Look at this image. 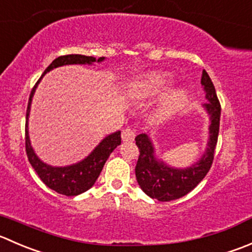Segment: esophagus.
Here are the masks:
<instances>
[{
	"label": "esophagus",
	"mask_w": 252,
	"mask_h": 252,
	"mask_svg": "<svg viewBox=\"0 0 252 252\" xmlns=\"http://www.w3.org/2000/svg\"><path fill=\"white\" fill-rule=\"evenodd\" d=\"M134 138H135V131L131 129L126 128L122 131V140L123 141H133Z\"/></svg>",
	"instance_id": "esophagus-1"
}]
</instances>
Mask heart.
<instances>
[{
    "instance_id": "obj_1",
    "label": "heart",
    "mask_w": 252,
    "mask_h": 252,
    "mask_svg": "<svg viewBox=\"0 0 252 252\" xmlns=\"http://www.w3.org/2000/svg\"><path fill=\"white\" fill-rule=\"evenodd\" d=\"M171 84V75L161 71H153L141 75L134 80L128 90V96L131 99L151 98L161 94L168 89ZM187 101V94L183 90L173 91L166 97L158 108V117L167 118L177 112Z\"/></svg>"
}]
</instances>
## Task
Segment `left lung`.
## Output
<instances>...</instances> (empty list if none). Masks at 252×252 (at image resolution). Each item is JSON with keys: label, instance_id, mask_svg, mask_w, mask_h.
Segmentation results:
<instances>
[{"label": "left lung", "instance_id": "obj_1", "mask_svg": "<svg viewBox=\"0 0 252 252\" xmlns=\"http://www.w3.org/2000/svg\"><path fill=\"white\" fill-rule=\"evenodd\" d=\"M201 84L206 91L207 103L203 107L211 119V126L207 149L197 162L189 167H172L160 158H156L153 141L148 134H139L135 138V144L140 153L135 166L136 181L141 189L151 198L170 202L186 196L206 177L213 163L221 108L213 82L206 70L202 72Z\"/></svg>", "mask_w": 252, "mask_h": 252}]
</instances>
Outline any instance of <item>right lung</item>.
I'll return each instance as SVG.
<instances>
[{
    "label": "right lung",
    "mask_w": 252,
    "mask_h": 252,
    "mask_svg": "<svg viewBox=\"0 0 252 252\" xmlns=\"http://www.w3.org/2000/svg\"><path fill=\"white\" fill-rule=\"evenodd\" d=\"M104 58H94V56H85L79 55V54H71V55H64L59 56L55 60L46 67L44 74L41 77L46 74V72L51 71L53 69H56L59 66H64V65H91L94 64V61L101 63L103 61ZM40 79L33 87L29 96L28 107H27V114H26V151L28 160L40 180L48 186L50 189L58 192L64 196L71 197L81 194L86 192L87 189L92 187L98 178L99 173H101L102 168H103L104 163H106L107 158L112 154V151L121 145V131H116L109 135H107L98 145L94 148V150L90 154L87 158L80 162L74 163L70 166H64V167H55V166H50L48 163L43 162L40 158L36 156L34 153L33 148L31 145V140H29V133H28V118H29V112H31V104L32 98L34 96L36 86L40 82Z\"/></svg>",
    "instance_id": "add662e5"
}]
</instances>
